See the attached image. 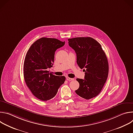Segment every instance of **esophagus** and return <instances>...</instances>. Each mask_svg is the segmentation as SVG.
<instances>
[{"label": "esophagus", "mask_w": 133, "mask_h": 133, "mask_svg": "<svg viewBox=\"0 0 133 133\" xmlns=\"http://www.w3.org/2000/svg\"><path fill=\"white\" fill-rule=\"evenodd\" d=\"M66 79H67V81H73L74 79V78H70V77H66Z\"/></svg>", "instance_id": "esophagus-1"}]
</instances>
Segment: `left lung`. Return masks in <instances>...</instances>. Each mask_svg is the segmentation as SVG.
Masks as SVG:
<instances>
[{
  "instance_id": "left-lung-1",
  "label": "left lung",
  "mask_w": 133,
  "mask_h": 133,
  "mask_svg": "<svg viewBox=\"0 0 133 133\" xmlns=\"http://www.w3.org/2000/svg\"><path fill=\"white\" fill-rule=\"evenodd\" d=\"M69 46L77 56V63L85 71L84 79L77 78L79 87L75 92L80 97L89 99L101 92L108 75V63L101 44L91 37L68 39Z\"/></svg>"
}]
</instances>
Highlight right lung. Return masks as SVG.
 I'll return each mask as SVG.
<instances>
[{
	"label": "right lung",
	"instance_id": "right-lung-1",
	"mask_svg": "<svg viewBox=\"0 0 133 133\" xmlns=\"http://www.w3.org/2000/svg\"><path fill=\"white\" fill-rule=\"evenodd\" d=\"M65 42L43 37L34 42L28 50L24 63L25 83L34 95L47 101L55 96L66 79L47 70L52 67L55 52L63 47Z\"/></svg>",
	"mask_w": 133,
	"mask_h": 133
}]
</instances>
